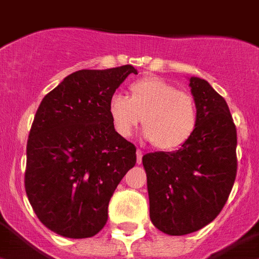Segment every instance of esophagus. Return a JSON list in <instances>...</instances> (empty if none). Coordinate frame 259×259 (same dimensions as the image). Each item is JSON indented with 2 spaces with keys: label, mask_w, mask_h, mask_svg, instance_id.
Returning <instances> with one entry per match:
<instances>
[{
  "label": "esophagus",
  "mask_w": 259,
  "mask_h": 259,
  "mask_svg": "<svg viewBox=\"0 0 259 259\" xmlns=\"http://www.w3.org/2000/svg\"><path fill=\"white\" fill-rule=\"evenodd\" d=\"M142 151L140 150V149H138V150H137V163H138V165H141V163H142Z\"/></svg>",
  "instance_id": "34e87169"
}]
</instances>
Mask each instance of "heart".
I'll return each instance as SVG.
<instances>
[{
	"label": "heart",
	"mask_w": 259,
	"mask_h": 259,
	"mask_svg": "<svg viewBox=\"0 0 259 259\" xmlns=\"http://www.w3.org/2000/svg\"><path fill=\"white\" fill-rule=\"evenodd\" d=\"M108 113L113 129L122 138L132 136L142 117L144 137L162 151L182 148L198 121L194 98L158 77H145L130 83L129 97L113 94Z\"/></svg>",
	"instance_id": "1"
}]
</instances>
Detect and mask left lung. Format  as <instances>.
I'll list each match as a JSON object with an SVG mask.
<instances>
[{
  "mask_svg": "<svg viewBox=\"0 0 259 259\" xmlns=\"http://www.w3.org/2000/svg\"><path fill=\"white\" fill-rule=\"evenodd\" d=\"M198 121L186 144L142 157L150 220L165 234L197 232L217 217L237 174V130L226 101L209 82L190 77Z\"/></svg>",
  "mask_w": 259,
  "mask_h": 259,
  "instance_id": "1",
  "label": "left lung"
}]
</instances>
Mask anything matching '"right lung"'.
Returning <instances> with one entry per match:
<instances>
[{"mask_svg":"<svg viewBox=\"0 0 259 259\" xmlns=\"http://www.w3.org/2000/svg\"><path fill=\"white\" fill-rule=\"evenodd\" d=\"M132 65L78 70L41 101L26 146L25 190L46 228L89 238L104 228L115 188L136 165V146L115 133L108 102Z\"/></svg>","mask_w":259,"mask_h":259,"instance_id":"obj_1","label":"right lung"}]
</instances>
